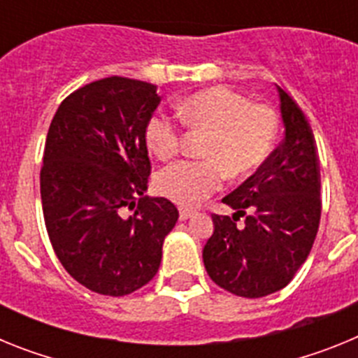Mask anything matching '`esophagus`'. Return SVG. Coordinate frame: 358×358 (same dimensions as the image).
<instances>
[{
  "mask_svg": "<svg viewBox=\"0 0 358 358\" xmlns=\"http://www.w3.org/2000/svg\"><path fill=\"white\" fill-rule=\"evenodd\" d=\"M195 211L194 210H188V208H181V210H179V218H181V220H188V218H192V217H195Z\"/></svg>",
  "mask_w": 358,
  "mask_h": 358,
  "instance_id": "esophagus-1",
  "label": "esophagus"
}]
</instances>
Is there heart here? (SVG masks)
<instances>
[{"instance_id": "1", "label": "heart", "mask_w": 358, "mask_h": 358, "mask_svg": "<svg viewBox=\"0 0 358 358\" xmlns=\"http://www.w3.org/2000/svg\"><path fill=\"white\" fill-rule=\"evenodd\" d=\"M177 115L192 129L208 131L201 161H177L157 176V189L179 206L201 204L222 185L224 172L231 179L255 172L273 148L278 118L273 109L255 106L229 87H210L186 98ZM145 141L159 159L179 152L181 127L164 115L148 118Z\"/></svg>"}]
</instances>
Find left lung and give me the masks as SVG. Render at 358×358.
Listing matches in <instances>:
<instances>
[{
  "label": "left lung",
  "instance_id": "1",
  "mask_svg": "<svg viewBox=\"0 0 358 358\" xmlns=\"http://www.w3.org/2000/svg\"><path fill=\"white\" fill-rule=\"evenodd\" d=\"M285 138L248 181L222 199L233 218L213 213L202 260L218 287L264 297L287 287L305 264L321 218L315 138L292 98L276 85ZM246 217L243 227L236 220Z\"/></svg>",
  "mask_w": 358,
  "mask_h": 358
}]
</instances>
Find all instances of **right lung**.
<instances>
[{
	"label": "right lung",
	"mask_w": 358,
	"mask_h": 358,
	"mask_svg": "<svg viewBox=\"0 0 358 358\" xmlns=\"http://www.w3.org/2000/svg\"><path fill=\"white\" fill-rule=\"evenodd\" d=\"M159 102L154 84L107 77L66 96L50 123L41 169L46 231L69 276L103 296H127L156 276L179 218L169 199L145 195V127Z\"/></svg>",
	"instance_id": "obj_1"
}]
</instances>
